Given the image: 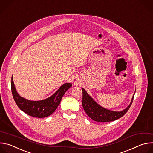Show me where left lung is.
I'll return each instance as SVG.
<instances>
[{
	"label": "left lung",
	"mask_w": 153,
	"mask_h": 153,
	"mask_svg": "<svg viewBox=\"0 0 153 153\" xmlns=\"http://www.w3.org/2000/svg\"><path fill=\"white\" fill-rule=\"evenodd\" d=\"M82 90L83 93L82 106L83 110L91 119L99 122H111L122 117L128 111L133 103L134 96V94L131 102L124 110L122 111H114L107 110L100 106L83 88H82Z\"/></svg>",
	"instance_id": "obj_1"
}]
</instances>
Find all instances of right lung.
<instances>
[{
	"mask_svg": "<svg viewBox=\"0 0 153 153\" xmlns=\"http://www.w3.org/2000/svg\"><path fill=\"white\" fill-rule=\"evenodd\" d=\"M71 83H65L51 97L39 101H31L20 97L15 88L13 76L11 77V91L17 106L28 115L38 118H43L52 114L60 103L61 99L70 87Z\"/></svg>",
	"mask_w": 153,
	"mask_h": 153,
	"instance_id": "add662e5",
	"label": "right lung"
}]
</instances>
